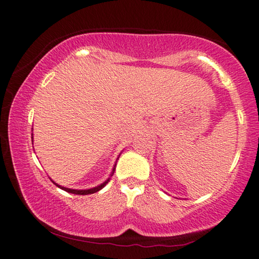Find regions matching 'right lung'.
Listing matches in <instances>:
<instances>
[{
	"label": "right lung",
	"mask_w": 259,
	"mask_h": 259,
	"mask_svg": "<svg viewBox=\"0 0 259 259\" xmlns=\"http://www.w3.org/2000/svg\"><path fill=\"white\" fill-rule=\"evenodd\" d=\"M32 140H33V137H32ZM120 156V155H119ZM119 159V157H118ZM117 159V160H118ZM115 166H117V162L114 163V167H113V169H112V173H111V176L114 174V170H115ZM111 176L110 178H108L106 181L105 182H103L102 185H99V186H97V187H93V188H90V189H71V188H66V187H63V186H59V185H57V183L56 182H54L56 186L58 187V188H61V189H63V190H65V192H67V193H71V194H76V195H89V194H93V193H97V192H99L100 189H103L105 186L107 185L108 182H110V179H111Z\"/></svg>",
	"instance_id": "obj_1"
}]
</instances>
